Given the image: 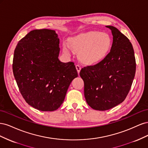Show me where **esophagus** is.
<instances>
[{
  "label": "esophagus",
  "mask_w": 148,
  "mask_h": 148,
  "mask_svg": "<svg viewBox=\"0 0 148 148\" xmlns=\"http://www.w3.org/2000/svg\"><path fill=\"white\" fill-rule=\"evenodd\" d=\"M76 69H77L78 73H79L80 70H81V66H80L79 65H76Z\"/></svg>",
  "instance_id": "1"
}]
</instances>
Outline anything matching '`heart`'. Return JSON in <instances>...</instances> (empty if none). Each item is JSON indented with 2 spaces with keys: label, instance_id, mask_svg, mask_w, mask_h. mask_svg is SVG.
Masks as SVG:
<instances>
[{
  "label": "heart",
  "instance_id": "b5f03b06",
  "mask_svg": "<svg viewBox=\"0 0 148 148\" xmlns=\"http://www.w3.org/2000/svg\"><path fill=\"white\" fill-rule=\"evenodd\" d=\"M70 43L74 51L78 52V58L86 64H95L101 62L109 52L112 39L106 33L90 31L79 34L70 39ZM64 50L69 52V46L63 44Z\"/></svg>",
  "mask_w": 148,
  "mask_h": 148
}]
</instances>
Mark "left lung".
Instances as JSON below:
<instances>
[{"mask_svg":"<svg viewBox=\"0 0 148 148\" xmlns=\"http://www.w3.org/2000/svg\"><path fill=\"white\" fill-rule=\"evenodd\" d=\"M106 27L113 35L110 52L99 63L83 67L79 73L88 104L102 111L125 99L136 72L135 53L130 40L114 26Z\"/></svg>","mask_w":148,"mask_h":148,"instance_id":"1","label":"left lung"}]
</instances>
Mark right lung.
<instances>
[{
  "label": "right lung",
  "instance_id": "obj_1",
  "mask_svg": "<svg viewBox=\"0 0 148 148\" xmlns=\"http://www.w3.org/2000/svg\"><path fill=\"white\" fill-rule=\"evenodd\" d=\"M59 39L54 30L31 31L17 44L13 72L25 101L41 111H53L63 103L72 80L74 63L59 60Z\"/></svg>",
  "mask_w": 148,
  "mask_h": 148
}]
</instances>
